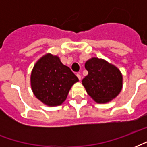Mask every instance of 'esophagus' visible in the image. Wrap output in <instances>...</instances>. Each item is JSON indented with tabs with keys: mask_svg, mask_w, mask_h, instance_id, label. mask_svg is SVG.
<instances>
[{
	"mask_svg": "<svg viewBox=\"0 0 147 147\" xmlns=\"http://www.w3.org/2000/svg\"><path fill=\"white\" fill-rule=\"evenodd\" d=\"M76 76H77V77H78V79H79V80H81V78H82V76H81V75H80V73H77L76 74Z\"/></svg>",
	"mask_w": 147,
	"mask_h": 147,
	"instance_id": "34e87169",
	"label": "esophagus"
}]
</instances>
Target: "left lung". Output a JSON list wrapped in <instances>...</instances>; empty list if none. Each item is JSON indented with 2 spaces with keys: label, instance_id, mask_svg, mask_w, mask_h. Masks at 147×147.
<instances>
[{
  "label": "left lung",
  "instance_id": "1",
  "mask_svg": "<svg viewBox=\"0 0 147 147\" xmlns=\"http://www.w3.org/2000/svg\"><path fill=\"white\" fill-rule=\"evenodd\" d=\"M88 75L82 83L87 94L98 103H106L115 98L122 89L120 70L104 60L91 58L85 64Z\"/></svg>",
  "mask_w": 147,
  "mask_h": 147
}]
</instances>
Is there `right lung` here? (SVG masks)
<instances>
[{"label":"right lung","mask_w":147,"mask_h":147,"mask_svg":"<svg viewBox=\"0 0 147 147\" xmlns=\"http://www.w3.org/2000/svg\"><path fill=\"white\" fill-rule=\"evenodd\" d=\"M79 79L57 56L50 53L42 57L34 67L30 83L34 95L49 106L60 105Z\"/></svg>","instance_id":"1"}]
</instances>
